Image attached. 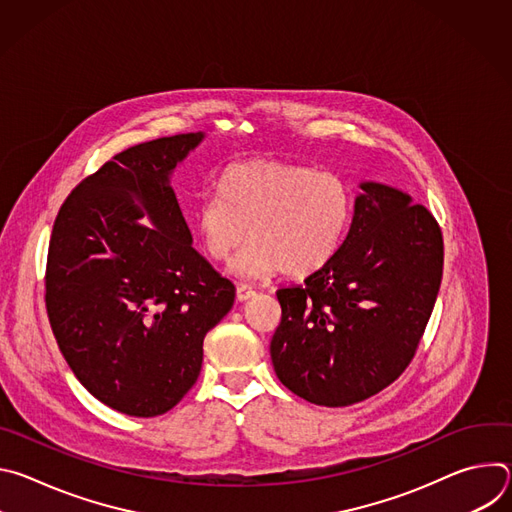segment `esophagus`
<instances>
[{
	"mask_svg": "<svg viewBox=\"0 0 512 512\" xmlns=\"http://www.w3.org/2000/svg\"><path fill=\"white\" fill-rule=\"evenodd\" d=\"M255 296V291L249 285H237V300L239 302H247Z\"/></svg>",
	"mask_w": 512,
	"mask_h": 512,
	"instance_id": "obj_1",
	"label": "esophagus"
}]
</instances>
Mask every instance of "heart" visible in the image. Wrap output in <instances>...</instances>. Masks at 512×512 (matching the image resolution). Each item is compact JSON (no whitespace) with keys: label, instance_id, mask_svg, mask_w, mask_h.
<instances>
[{"label":"heart","instance_id":"obj_1","mask_svg":"<svg viewBox=\"0 0 512 512\" xmlns=\"http://www.w3.org/2000/svg\"><path fill=\"white\" fill-rule=\"evenodd\" d=\"M221 194L198 200L192 223L202 251L233 261L241 279H263L275 271L304 277L320 271L342 247L354 212L350 184L334 172L279 160H245L218 178Z\"/></svg>","mask_w":512,"mask_h":512}]
</instances>
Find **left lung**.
I'll return each mask as SVG.
<instances>
[{
  "label": "left lung",
  "mask_w": 512,
  "mask_h": 512,
  "mask_svg": "<svg viewBox=\"0 0 512 512\" xmlns=\"http://www.w3.org/2000/svg\"><path fill=\"white\" fill-rule=\"evenodd\" d=\"M360 190L332 261L277 289L275 375L324 407L369 399L407 369L442 283L444 241L431 212L381 182Z\"/></svg>",
  "instance_id": "1"
}]
</instances>
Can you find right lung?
Returning <instances> with one entry per match:
<instances>
[{
  "label": "right lung",
  "mask_w": 512,
  "mask_h": 512,
  "mask_svg": "<svg viewBox=\"0 0 512 512\" xmlns=\"http://www.w3.org/2000/svg\"><path fill=\"white\" fill-rule=\"evenodd\" d=\"M204 137L133 145L72 190L54 221L52 332L81 385L125 415H162L192 389L204 336L235 302V285L192 247L170 184Z\"/></svg>",
  "instance_id": "right-lung-1"
}]
</instances>
